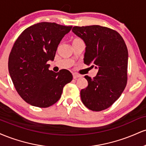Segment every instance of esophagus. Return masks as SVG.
I'll list each match as a JSON object with an SVG mask.
<instances>
[{"mask_svg":"<svg viewBox=\"0 0 146 146\" xmlns=\"http://www.w3.org/2000/svg\"><path fill=\"white\" fill-rule=\"evenodd\" d=\"M73 79H77L78 78H80V77H81V75L77 74V73H73Z\"/></svg>","mask_w":146,"mask_h":146,"instance_id":"obj_1","label":"esophagus"}]
</instances>
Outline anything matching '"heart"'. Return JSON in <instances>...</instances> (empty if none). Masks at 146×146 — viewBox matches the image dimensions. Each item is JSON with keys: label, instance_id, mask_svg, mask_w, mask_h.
<instances>
[{"label": "heart", "instance_id": "heart-1", "mask_svg": "<svg viewBox=\"0 0 146 146\" xmlns=\"http://www.w3.org/2000/svg\"><path fill=\"white\" fill-rule=\"evenodd\" d=\"M75 40H80V39H78V38H75V39L74 40H73V41H75Z\"/></svg>", "mask_w": 146, "mask_h": 146}]
</instances>
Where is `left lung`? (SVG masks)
<instances>
[{
	"label": "left lung",
	"mask_w": 146,
	"mask_h": 146,
	"mask_svg": "<svg viewBox=\"0 0 146 146\" xmlns=\"http://www.w3.org/2000/svg\"><path fill=\"white\" fill-rule=\"evenodd\" d=\"M72 31L86 44L84 63L98 70L93 79L84 76L88 86L80 91L82 102L93 111L106 109L126 86L128 53L125 42L116 31L100 25L74 27Z\"/></svg>",
	"instance_id": "left-lung-1"
}]
</instances>
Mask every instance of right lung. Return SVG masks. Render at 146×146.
Returning a JSON list of instances; mask_svg holds the SVG:
<instances>
[{
  "label": "right lung",
  "mask_w": 146,
  "mask_h": 146,
  "mask_svg": "<svg viewBox=\"0 0 146 146\" xmlns=\"http://www.w3.org/2000/svg\"><path fill=\"white\" fill-rule=\"evenodd\" d=\"M71 26L42 22L31 25L20 35L9 54V73L18 93L27 103L47 108L56 103L73 75L62 69L48 70L60 41Z\"/></svg>",
  "instance_id": "1"
}]
</instances>
